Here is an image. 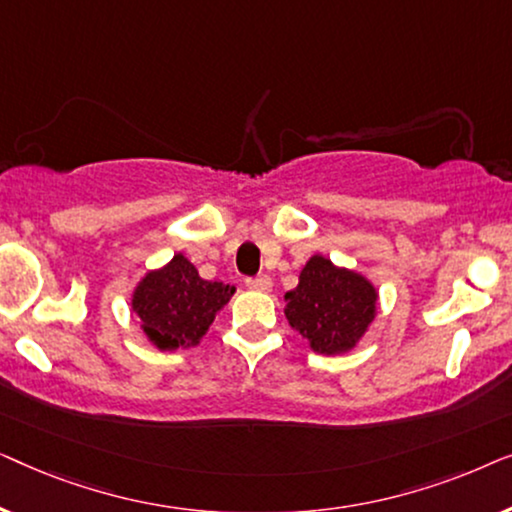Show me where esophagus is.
Masks as SVG:
<instances>
[{"mask_svg":"<svg viewBox=\"0 0 512 512\" xmlns=\"http://www.w3.org/2000/svg\"><path fill=\"white\" fill-rule=\"evenodd\" d=\"M247 286L251 291H270L272 279L268 275H256V277H247Z\"/></svg>","mask_w":512,"mask_h":512,"instance_id":"34e87169","label":"esophagus"}]
</instances>
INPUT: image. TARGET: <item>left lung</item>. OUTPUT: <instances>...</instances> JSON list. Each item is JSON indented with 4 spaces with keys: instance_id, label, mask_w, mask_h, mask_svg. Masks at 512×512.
I'll list each match as a JSON object with an SVG mask.
<instances>
[{
    "instance_id": "8db88e82",
    "label": "left lung",
    "mask_w": 512,
    "mask_h": 512,
    "mask_svg": "<svg viewBox=\"0 0 512 512\" xmlns=\"http://www.w3.org/2000/svg\"><path fill=\"white\" fill-rule=\"evenodd\" d=\"M377 293L366 277L335 268L324 256H312L298 286L286 293V319L319 354L352 349L375 319Z\"/></svg>"
}]
</instances>
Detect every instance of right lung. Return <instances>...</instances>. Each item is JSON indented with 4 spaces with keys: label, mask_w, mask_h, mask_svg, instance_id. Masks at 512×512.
Returning a JSON list of instances; mask_svg holds the SVG:
<instances>
[{
    "label": "right lung",
    "mask_w": 512,
    "mask_h": 512,
    "mask_svg": "<svg viewBox=\"0 0 512 512\" xmlns=\"http://www.w3.org/2000/svg\"><path fill=\"white\" fill-rule=\"evenodd\" d=\"M235 289L207 282L186 256L177 254L163 270L149 272L132 296V310L160 349L198 345L216 312L223 310Z\"/></svg>",
    "instance_id": "add662e5"
}]
</instances>
